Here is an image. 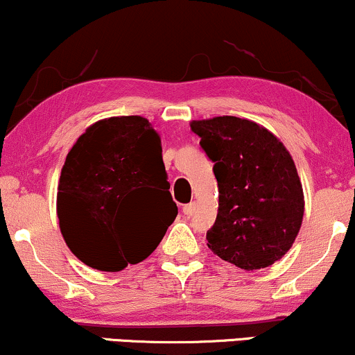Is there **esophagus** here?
I'll list each match as a JSON object with an SVG mask.
<instances>
[{"mask_svg": "<svg viewBox=\"0 0 355 355\" xmlns=\"http://www.w3.org/2000/svg\"><path fill=\"white\" fill-rule=\"evenodd\" d=\"M182 212H184L186 216H193L194 212H196V202H189V204H186V206L182 207Z\"/></svg>", "mask_w": 355, "mask_h": 355, "instance_id": "34e87169", "label": "esophagus"}]
</instances>
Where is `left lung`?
Returning <instances> with one entry per match:
<instances>
[{
	"label": "left lung",
	"mask_w": 355,
	"mask_h": 355,
	"mask_svg": "<svg viewBox=\"0 0 355 355\" xmlns=\"http://www.w3.org/2000/svg\"><path fill=\"white\" fill-rule=\"evenodd\" d=\"M191 129L218 179L209 249L245 270L274 264L294 244L304 216L301 179L289 151L266 128L234 116L193 121Z\"/></svg>",
	"instance_id": "obj_1"
}]
</instances>
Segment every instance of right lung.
Segmentation results:
<instances>
[{
    "label": "right lung",
    "mask_w": 355,
    "mask_h": 355,
    "mask_svg": "<svg viewBox=\"0 0 355 355\" xmlns=\"http://www.w3.org/2000/svg\"><path fill=\"white\" fill-rule=\"evenodd\" d=\"M162 162L161 137L141 116L94 123L62 166L58 219L71 252L89 268L118 272L151 254L178 216ZM152 199L163 219L139 218Z\"/></svg>",
    "instance_id": "add662e5"
}]
</instances>
